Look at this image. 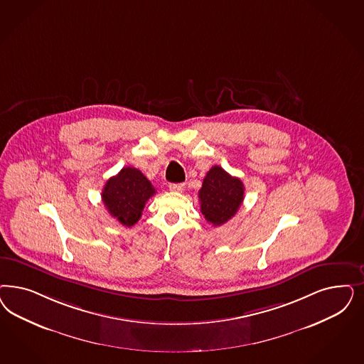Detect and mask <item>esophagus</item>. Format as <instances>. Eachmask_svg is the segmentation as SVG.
Wrapping results in <instances>:
<instances>
[{
  "label": "esophagus",
  "mask_w": 364,
  "mask_h": 364,
  "mask_svg": "<svg viewBox=\"0 0 364 364\" xmlns=\"http://www.w3.org/2000/svg\"><path fill=\"white\" fill-rule=\"evenodd\" d=\"M168 190L176 191V193H182L185 190V183H170Z\"/></svg>",
  "instance_id": "esophagus-1"
}]
</instances>
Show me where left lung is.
Instances as JSON below:
<instances>
[{
    "instance_id": "8db88e82",
    "label": "left lung",
    "mask_w": 364,
    "mask_h": 364,
    "mask_svg": "<svg viewBox=\"0 0 364 364\" xmlns=\"http://www.w3.org/2000/svg\"><path fill=\"white\" fill-rule=\"evenodd\" d=\"M245 188L240 178L226 173L223 167L213 166L203 179L200 190V213L213 226L228 223L240 209Z\"/></svg>"
}]
</instances>
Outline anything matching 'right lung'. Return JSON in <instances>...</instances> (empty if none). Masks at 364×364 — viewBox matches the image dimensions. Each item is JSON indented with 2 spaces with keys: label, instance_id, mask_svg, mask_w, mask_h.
I'll return each mask as SVG.
<instances>
[{
  "label": "right lung",
  "instance_id": "right-lung-1",
  "mask_svg": "<svg viewBox=\"0 0 364 364\" xmlns=\"http://www.w3.org/2000/svg\"><path fill=\"white\" fill-rule=\"evenodd\" d=\"M155 194L151 182L135 167H123L111 176L102 191L108 213L124 226L139 221L146 202Z\"/></svg>",
  "mask_w": 364,
  "mask_h": 364
}]
</instances>
